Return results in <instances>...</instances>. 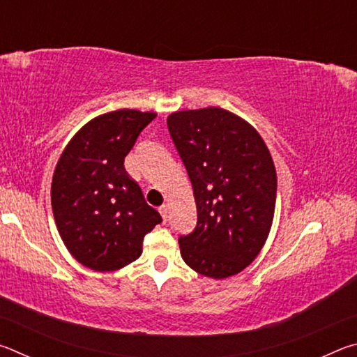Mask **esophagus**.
Wrapping results in <instances>:
<instances>
[{
	"mask_svg": "<svg viewBox=\"0 0 357 357\" xmlns=\"http://www.w3.org/2000/svg\"><path fill=\"white\" fill-rule=\"evenodd\" d=\"M159 213H160V215H162V219L167 220V217H168V204H167V203L162 204V206L159 208Z\"/></svg>",
	"mask_w": 357,
	"mask_h": 357,
	"instance_id": "1",
	"label": "esophagus"
}]
</instances>
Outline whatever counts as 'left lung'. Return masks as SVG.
I'll return each mask as SVG.
<instances>
[{
    "label": "left lung",
    "mask_w": 357,
    "mask_h": 357,
    "mask_svg": "<svg viewBox=\"0 0 357 357\" xmlns=\"http://www.w3.org/2000/svg\"><path fill=\"white\" fill-rule=\"evenodd\" d=\"M168 130L189 173L197 227L179 238L198 274L227 279L261 252L274 220L277 173L261 135L220 107L173 112Z\"/></svg>",
    "instance_id": "left-lung-1"
}]
</instances>
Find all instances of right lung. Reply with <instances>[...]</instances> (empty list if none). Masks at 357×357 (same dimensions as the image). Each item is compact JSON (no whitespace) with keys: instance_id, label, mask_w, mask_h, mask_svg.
Here are the masks:
<instances>
[{"instance_id":"right-lung-1","label":"right lung","mask_w":357,"mask_h":357,"mask_svg":"<svg viewBox=\"0 0 357 357\" xmlns=\"http://www.w3.org/2000/svg\"><path fill=\"white\" fill-rule=\"evenodd\" d=\"M157 116L121 108L88 121L66 144L52 179V209L78 263L118 271L142 255L144 234L162 222L124 168L137 137Z\"/></svg>"}]
</instances>
